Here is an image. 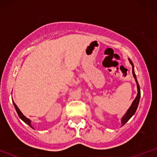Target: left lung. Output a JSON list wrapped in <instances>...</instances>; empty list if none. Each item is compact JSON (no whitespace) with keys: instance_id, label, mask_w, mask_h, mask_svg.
I'll list each match as a JSON object with an SVG mask.
<instances>
[{"instance_id":"left-lung-1","label":"left lung","mask_w":157,"mask_h":157,"mask_svg":"<svg viewBox=\"0 0 157 157\" xmlns=\"http://www.w3.org/2000/svg\"><path fill=\"white\" fill-rule=\"evenodd\" d=\"M129 62H130V63L131 64V66H132V73H133V76H134V79H135V81H136V86H137V94H136V98L134 99V100L133 101L132 104H131V105L129 107V109H128V111H126V113L124 114V116L122 117V119H121V124H122V126H123L132 117L133 115L134 114L135 112H136V109H137V107H138V105H139V102H140V95H141V94H140V86H139V83H138V81H137V79H136V75H135V72H134V64H133L132 61H131L130 59H128Z\"/></svg>"}]
</instances>
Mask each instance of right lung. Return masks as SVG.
Instances as JSON below:
<instances>
[{
  "instance_id": "1",
  "label": "right lung",
  "mask_w": 157,
  "mask_h": 157,
  "mask_svg": "<svg viewBox=\"0 0 157 157\" xmlns=\"http://www.w3.org/2000/svg\"><path fill=\"white\" fill-rule=\"evenodd\" d=\"M12 102H13V105H14V106H15V110H16V111H17V114H18L19 117L21 118V120H22L23 121L25 122V123H26L27 125H29L30 127L32 128L35 129V128H34V127H33V126H32V121H31V120H30L29 119H28V118H27V117H25L24 115L23 114V113L21 112V111H20V109H18V107H17V106L16 105V104L15 103V102H14V101H12Z\"/></svg>"
}]
</instances>
